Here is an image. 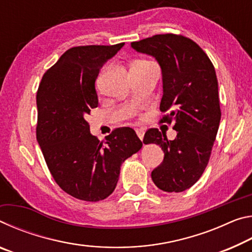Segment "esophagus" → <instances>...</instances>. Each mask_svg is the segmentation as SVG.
<instances>
[{"instance_id": "34e87169", "label": "esophagus", "mask_w": 252, "mask_h": 252, "mask_svg": "<svg viewBox=\"0 0 252 252\" xmlns=\"http://www.w3.org/2000/svg\"><path fill=\"white\" fill-rule=\"evenodd\" d=\"M135 132H136V134H138V136L140 138V140H143V136H144V130L143 129H136L135 130Z\"/></svg>"}]
</instances>
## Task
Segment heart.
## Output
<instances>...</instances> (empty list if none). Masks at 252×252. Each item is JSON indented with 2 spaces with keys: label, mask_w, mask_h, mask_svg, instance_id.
Returning <instances> with one entry per match:
<instances>
[{
  "label": "heart",
  "mask_w": 252,
  "mask_h": 252,
  "mask_svg": "<svg viewBox=\"0 0 252 252\" xmlns=\"http://www.w3.org/2000/svg\"><path fill=\"white\" fill-rule=\"evenodd\" d=\"M138 62H143V61H138Z\"/></svg>",
  "instance_id": "heart-1"
}]
</instances>
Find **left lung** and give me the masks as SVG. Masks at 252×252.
<instances>
[{"label":"left lung","mask_w":252,"mask_h":252,"mask_svg":"<svg viewBox=\"0 0 252 252\" xmlns=\"http://www.w3.org/2000/svg\"><path fill=\"white\" fill-rule=\"evenodd\" d=\"M135 51L159 62L163 81L160 123L173 122L174 140L152 127L143 143L160 146L164 158L151 172L152 181L165 192H182L197 182L206 169L221 119L218 80L206 52L180 34H157L132 42Z\"/></svg>","instance_id":"left-lung-1"}]
</instances>
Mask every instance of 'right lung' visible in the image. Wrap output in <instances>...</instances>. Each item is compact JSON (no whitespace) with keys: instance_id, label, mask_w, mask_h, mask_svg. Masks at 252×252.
Wrapping results in <instances>:
<instances>
[{"instance_id":"obj_1","label":"right lung","mask_w":252,"mask_h":252,"mask_svg":"<svg viewBox=\"0 0 252 252\" xmlns=\"http://www.w3.org/2000/svg\"><path fill=\"white\" fill-rule=\"evenodd\" d=\"M125 43L74 46L42 76L36 92V140L58 186L96 202L113 192L121 163L142 148L133 129L117 127L100 141L85 116L99 104L95 80Z\"/></svg>"}]
</instances>
